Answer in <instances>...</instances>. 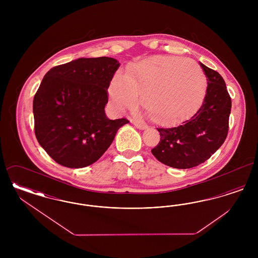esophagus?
Wrapping results in <instances>:
<instances>
[{
	"label": "esophagus",
	"mask_w": 258,
	"mask_h": 258,
	"mask_svg": "<svg viewBox=\"0 0 258 258\" xmlns=\"http://www.w3.org/2000/svg\"><path fill=\"white\" fill-rule=\"evenodd\" d=\"M133 123L135 124V126H136L137 128H139V130H145V128L147 127V126H146L145 124H143V123H138V122H135V121L133 122Z\"/></svg>",
	"instance_id": "obj_1"
}]
</instances>
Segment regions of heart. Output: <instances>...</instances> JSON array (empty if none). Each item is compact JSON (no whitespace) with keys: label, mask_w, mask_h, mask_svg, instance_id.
<instances>
[{"label":"heart","mask_w":258,"mask_h":258,"mask_svg":"<svg viewBox=\"0 0 258 258\" xmlns=\"http://www.w3.org/2000/svg\"><path fill=\"white\" fill-rule=\"evenodd\" d=\"M207 88L206 75L190 60L154 56L117 72L109 87L115 110L133 108L140 94L143 105L154 122L169 124L181 121L201 105Z\"/></svg>","instance_id":"1"}]
</instances>
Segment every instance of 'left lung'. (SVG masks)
Listing matches in <instances>:
<instances>
[{"instance_id": "1", "label": "left lung", "mask_w": 258, "mask_h": 258, "mask_svg": "<svg viewBox=\"0 0 258 258\" xmlns=\"http://www.w3.org/2000/svg\"><path fill=\"white\" fill-rule=\"evenodd\" d=\"M207 77L201 107L179 125L158 128L159 144L152 154L161 163L187 169L209 160L223 144L229 127L231 98L221 74L199 62Z\"/></svg>"}]
</instances>
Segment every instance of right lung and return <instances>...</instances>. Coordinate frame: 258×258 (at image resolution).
I'll list each match as a JSON object with an SVG mask.
<instances>
[{
    "label": "right lung",
    "instance_id": "add662e5",
    "mask_svg": "<svg viewBox=\"0 0 258 258\" xmlns=\"http://www.w3.org/2000/svg\"><path fill=\"white\" fill-rule=\"evenodd\" d=\"M119 67L108 57L80 58L44 75L33 103L35 134L57 163L70 168L93 164L128 123L125 118L109 120L104 112Z\"/></svg>",
    "mask_w": 258,
    "mask_h": 258
}]
</instances>
